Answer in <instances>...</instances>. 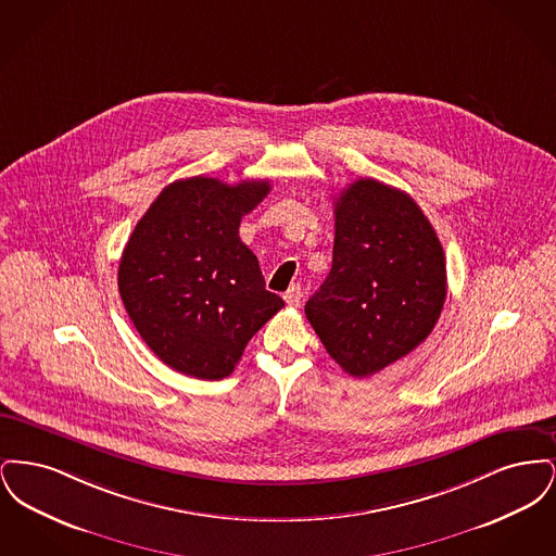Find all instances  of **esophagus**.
Instances as JSON below:
<instances>
[{"label":"esophagus","instance_id":"1","mask_svg":"<svg viewBox=\"0 0 556 556\" xmlns=\"http://www.w3.org/2000/svg\"><path fill=\"white\" fill-rule=\"evenodd\" d=\"M286 302L288 306H300V300H302V290L300 286H291L290 290L286 291Z\"/></svg>","mask_w":556,"mask_h":556}]
</instances>
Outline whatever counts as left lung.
Here are the masks:
<instances>
[{
  "mask_svg": "<svg viewBox=\"0 0 556 556\" xmlns=\"http://www.w3.org/2000/svg\"><path fill=\"white\" fill-rule=\"evenodd\" d=\"M446 300L442 243L417 202L358 179L336 200L333 265L304 311L329 356L369 377L413 352Z\"/></svg>",
  "mask_w": 556,
  "mask_h": 556,
  "instance_id": "left-lung-1",
  "label": "left lung"
}]
</instances>
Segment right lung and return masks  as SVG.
I'll list each match as a JSON object with an SVG mask.
<instances>
[{"label":"right lung","instance_id":"1","mask_svg":"<svg viewBox=\"0 0 556 556\" xmlns=\"http://www.w3.org/2000/svg\"><path fill=\"white\" fill-rule=\"evenodd\" d=\"M268 191V181L189 177L164 187L135 225L118 291L141 340L170 369L208 381L231 375L252 336L283 308L239 239L241 218Z\"/></svg>","mask_w":556,"mask_h":556}]
</instances>
